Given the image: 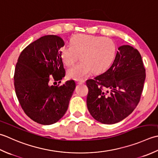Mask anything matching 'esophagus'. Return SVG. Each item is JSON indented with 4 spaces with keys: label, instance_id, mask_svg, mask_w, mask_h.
<instances>
[{
    "label": "esophagus",
    "instance_id": "esophagus-1",
    "mask_svg": "<svg viewBox=\"0 0 158 158\" xmlns=\"http://www.w3.org/2000/svg\"><path fill=\"white\" fill-rule=\"evenodd\" d=\"M76 83L78 84V85H82V84L85 83V80H76Z\"/></svg>",
    "mask_w": 158,
    "mask_h": 158
}]
</instances>
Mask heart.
<instances>
[{
  "label": "heart",
  "instance_id": "b5f03b06",
  "mask_svg": "<svg viewBox=\"0 0 158 158\" xmlns=\"http://www.w3.org/2000/svg\"><path fill=\"white\" fill-rule=\"evenodd\" d=\"M117 46L109 37L78 34L71 39V45L60 49L63 62L72 65L79 59L81 61L67 69V76L75 80H82L93 70L100 73L107 69L113 61Z\"/></svg>",
  "mask_w": 158,
  "mask_h": 158
}]
</instances>
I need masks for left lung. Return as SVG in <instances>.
<instances>
[{
    "label": "left lung",
    "mask_w": 158,
    "mask_h": 158,
    "mask_svg": "<svg viewBox=\"0 0 158 158\" xmlns=\"http://www.w3.org/2000/svg\"><path fill=\"white\" fill-rule=\"evenodd\" d=\"M145 78L140 52L128 45L120 46L111 66L102 74L86 80L90 114L104 124L124 119L139 102Z\"/></svg>",
    "instance_id": "8db88e82"
}]
</instances>
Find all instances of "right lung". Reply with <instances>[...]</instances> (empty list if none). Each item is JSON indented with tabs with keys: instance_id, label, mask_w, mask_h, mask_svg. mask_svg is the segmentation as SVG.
<instances>
[{
	"instance_id": "1",
	"label": "right lung",
	"mask_w": 158,
	"mask_h": 158,
	"mask_svg": "<svg viewBox=\"0 0 158 158\" xmlns=\"http://www.w3.org/2000/svg\"><path fill=\"white\" fill-rule=\"evenodd\" d=\"M64 44L59 36L45 35L26 47L16 63V95L26 114L40 124L51 125L60 120L76 88L73 80L61 86L49 85L52 76L58 81L65 75L60 50Z\"/></svg>"
}]
</instances>
